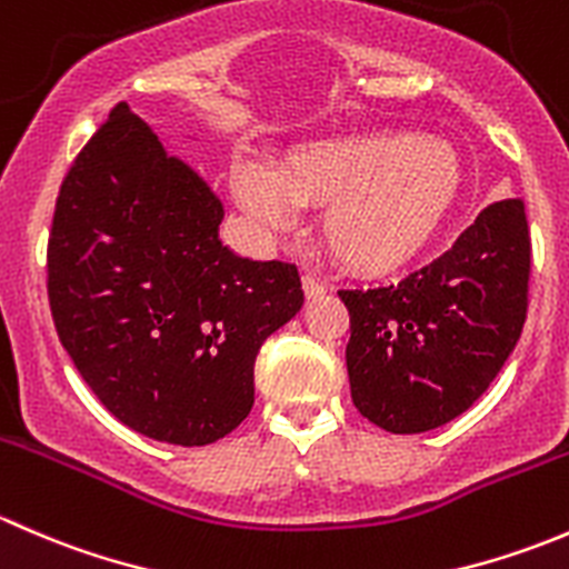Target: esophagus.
Wrapping results in <instances>:
<instances>
[{
	"instance_id": "1",
	"label": "esophagus",
	"mask_w": 569,
	"mask_h": 569,
	"mask_svg": "<svg viewBox=\"0 0 569 569\" xmlns=\"http://www.w3.org/2000/svg\"><path fill=\"white\" fill-rule=\"evenodd\" d=\"M302 291H306L308 300H313V297H321L327 291V286L321 283L319 278H313V274H302Z\"/></svg>"
}]
</instances>
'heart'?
Listing matches in <instances>:
<instances>
[{"label": "heart", "mask_w": 569, "mask_h": 569, "mask_svg": "<svg viewBox=\"0 0 569 569\" xmlns=\"http://www.w3.org/2000/svg\"><path fill=\"white\" fill-rule=\"evenodd\" d=\"M237 203L263 228L289 231L300 206L321 209V244L355 274L405 267L435 237L460 189L446 142L349 134L295 148L278 173L252 159L231 168Z\"/></svg>", "instance_id": "b5f03b06"}]
</instances>
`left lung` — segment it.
<instances>
[{
  "label": "left lung",
  "instance_id": "left-lung-1",
  "mask_svg": "<svg viewBox=\"0 0 569 569\" xmlns=\"http://www.w3.org/2000/svg\"><path fill=\"white\" fill-rule=\"evenodd\" d=\"M531 233L520 198L496 200L443 256L380 289H341L360 416L393 435L443 427L490 388L523 332Z\"/></svg>",
  "mask_w": 569,
  "mask_h": 569
}]
</instances>
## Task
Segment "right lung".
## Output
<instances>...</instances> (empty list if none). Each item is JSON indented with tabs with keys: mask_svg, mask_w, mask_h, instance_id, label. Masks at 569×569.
<instances>
[{
	"mask_svg": "<svg viewBox=\"0 0 569 569\" xmlns=\"http://www.w3.org/2000/svg\"><path fill=\"white\" fill-rule=\"evenodd\" d=\"M222 203L120 101L73 159L46 250L51 319L134 432L206 446L248 418L261 343L302 308L295 263L222 244Z\"/></svg>",
	"mask_w": 569,
	"mask_h": 569,
	"instance_id": "add662e5",
	"label": "right lung"
}]
</instances>
